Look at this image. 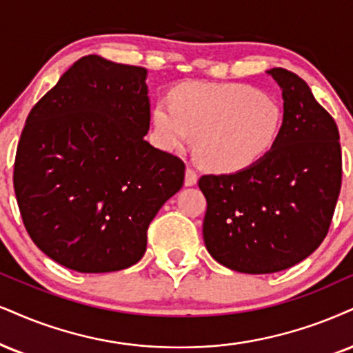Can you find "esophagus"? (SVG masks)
<instances>
[{
    "label": "esophagus",
    "mask_w": 353,
    "mask_h": 353,
    "mask_svg": "<svg viewBox=\"0 0 353 353\" xmlns=\"http://www.w3.org/2000/svg\"><path fill=\"white\" fill-rule=\"evenodd\" d=\"M198 183V173L193 168L188 167L185 172V185L186 186H194Z\"/></svg>",
    "instance_id": "obj_1"
}]
</instances>
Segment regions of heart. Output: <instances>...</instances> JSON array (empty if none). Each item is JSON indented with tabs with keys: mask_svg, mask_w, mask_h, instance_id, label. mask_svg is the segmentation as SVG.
Masks as SVG:
<instances>
[{
	"mask_svg": "<svg viewBox=\"0 0 353 353\" xmlns=\"http://www.w3.org/2000/svg\"><path fill=\"white\" fill-rule=\"evenodd\" d=\"M283 112L270 94L239 83H191L152 110L157 141L183 150L196 137L203 165L221 173L241 172L275 147Z\"/></svg>",
	"mask_w": 353,
	"mask_h": 353,
	"instance_id": "1",
	"label": "heart"
}]
</instances>
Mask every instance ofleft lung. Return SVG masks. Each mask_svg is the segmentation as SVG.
I'll return each mask as SVG.
<instances>
[{
	"instance_id": "left-lung-1",
	"label": "left lung",
	"mask_w": 353,
	"mask_h": 353,
	"mask_svg": "<svg viewBox=\"0 0 353 353\" xmlns=\"http://www.w3.org/2000/svg\"><path fill=\"white\" fill-rule=\"evenodd\" d=\"M267 73L283 97L275 147L250 168L198 181L208 201V252L224 267L252 275L293 267L321 245L342 183L336 121L296 73Z\"/></svg>"
}]
</instances>
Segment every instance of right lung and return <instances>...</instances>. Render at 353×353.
I'll list each match as a JSON object with an SVG mask.
<instances>
[{
  "label": "right lung",
  "instance_id": "add662e5",
  "mask_svg": "<svg viewBox=\"0 0 353 353\" xmlns=\"http://www.w3.org/2000/svg\"><path fill=\"white\" fill-rule=\"evenodd\" d=\"M145 78L142 67L81 57L26 119L12 176L23 223L75 272L137 263L152 219L183 186L185 163L143 141Z\"/></svg>",
  "mask_w": 353,
  "mask_h": 353
}]
</instances>
